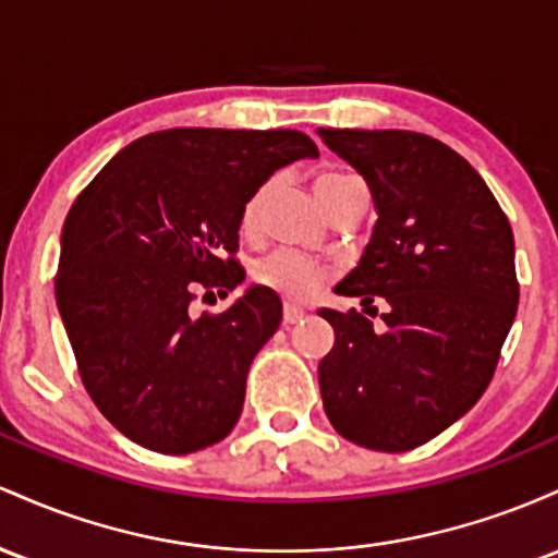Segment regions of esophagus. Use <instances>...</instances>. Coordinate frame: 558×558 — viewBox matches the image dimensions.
Returning a JSON list of instances; mask_svg holds the SVG:
<instances>
[{
  "mask_svg": "<svg viewBox=\"0 0 558 558\" xmlns=\"http://www.w3.org/2000/svg\"><path fill=\"white\" fill-rule=\"evenodd\" d=\"M303 316L305 313L295 308V305H284V316H281V322H284V327H292V324H298Z\"/></svg>",
  "mask_w": 558,
  "mask_h": 558,
  "instance_id": "obj_1",
  "label": "esophagus"
}]
</instances>
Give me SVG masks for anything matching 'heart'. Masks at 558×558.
<instances>
[{
  "mask_svg": "<svg viewBox=\"0 0 558 558\" xmlns=\"http://www.w3.org/2000/svg\"><path fill=\"white\" fill-rule=\"evenodd\" d=\"M345 179L348 177H342V173H322V177L316 179V184H313L318 203H322V197H327L329 192L335 190L337 184H342ZM266 197H268V186H260V190L247 199L245 210H242V229L253 231L258 227ZM253 277L260 287H266V290L277 292V295L287 300H295L298 303V300H308L313 292L324 284V279H327V268H324L318 260L308 258V255L298 253V250L279 247L258 258V263H255L253 268Z\"/></svg>",
  "mask_w": 558,
  "mask_h": 558,
  "instance_id": "obj_1",
  "label": "heart"
}]
</instances>
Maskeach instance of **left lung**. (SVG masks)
Here are the masks:
<instances>
[{"label": "left lung", "instance_id": "left-lung-1", "mask_svg": "<svg viewBox=\"0 0 558 558\" xmlns=\"http://www.w3.org/2000/svg\"><path fill=\"white\" fill-rule=\"evenodd\" d=\"M361 173L377 223L335 292L388 303L386 329L318 311L335 345L318 363L324 411L355 446L400 453L477 403L517 316L514 234L487 184L448 144L416 131L318 129Z\"/></svg>", "mask_w": 558, "mask_h": 558}]
</instances>
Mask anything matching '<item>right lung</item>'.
Here are the masks:
<instances>
[{"instance_id":"add662e5","label":"right lung","mask_w":558,"mask_h":558,"mask_svg":"<svg viewBox=\"0 0 558 558\" xmlns=\"http://www.w3.org/2000/svg\"><path fill=\"white\" fill-rule=\"evenodd\" d=\"M303 158L318 149L292 129L155 131L126 144L73 203L54 298L86 392L129 440L184 456L234 429L281 300L253 284L199 318L192 300L245 281L231 258L242 210Z\"/></svg>"}]
</instances>
